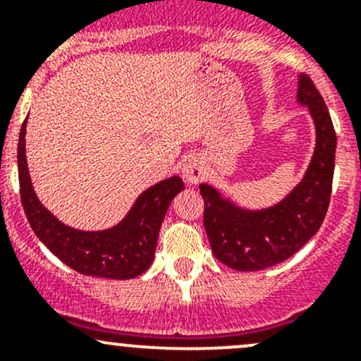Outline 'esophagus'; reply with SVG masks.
I'll use <instances>...</instances> for the list:
<instances>
[{
    "label": "esophagus",
    "mask_w": 361,
    "mask_h": 361,
    "mask_svg": "<svg viewBox=\"0 0 361 361\" xmlns=\"http://www.w3.org/2000/svg\"><path fill=\"white\" fill-rule=\"evenodd\" d=\"M181 173H183V178L188 181V183L195 185L204 178V174H206V167H204V162L199 157H188L185 159L183 167H181Z\"/></svg>",
    "instance_id": "1"
}]
</instances>
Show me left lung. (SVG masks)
<instances>
[{"instance_id":"1","label":"left lung","mask_w":361,"mask_h":361,"mask_svg":"<svg viewBox=\"0 0 361 361\" xmlns=\"http://www.w3.org/2000/svg\"><path fill=\"white\" fill-rule=\"evenodd\" d=\"M297 99L311 111L316 148L305 176L276 206L241 209L216 188L201 185L204 228L214 257L235 271H260L297 253L325 220L332 194L337 136L329 108L305 73L298 78Z\"/></svg>"}]
</instances>
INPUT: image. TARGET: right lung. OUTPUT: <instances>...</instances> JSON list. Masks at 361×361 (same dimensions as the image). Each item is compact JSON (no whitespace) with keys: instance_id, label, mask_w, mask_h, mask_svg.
I'll list each match as a JSON object with an SVG mask.
<instances>
[{"instance_id":"add662e5","label":"right lung","mask_w":361,"mask_h":361,"mask_svg":"<svg viewBox=\"0 0 361 361\" xmlns=\"http://www.w3.org/2000/svg\"><path fill=\"white\" fill-rule=\"evenodd\" d=\"M24 136L25 122L20 127L17 148L20 201L39 241L80 274L110 279H130L143 274L154 262L167 207L185 188L181 178H167L145 190L130 207L129 214L113 228L101 232L76 231L61 224L36 197L25 162Z\"/></svg>"}]
</instances>
